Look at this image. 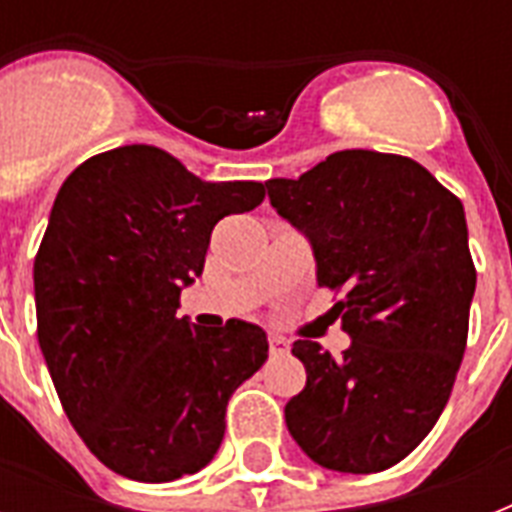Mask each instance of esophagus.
<instances>
[{"label": "esophagus", "mask_w": 512, "mask_h": 512, "mask_svg": "<svg viewBox=\"0 0 512 512\" xmlns=\"http://www.w3.org/2000/svg\"><path fill=\"white\" fill-rule=\"evenodd\" d=\"M268 348H271V356H287L289 342L279 335H271V340H268Z\"/></svg>", "instance_id": "34e87169"}]
</instances>
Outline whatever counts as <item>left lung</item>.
Here are the masks:
<instances>
[{
  "instance_id": "1",
  "label": "left lung",
  "mask_w": 512,
  "mask_h": 512,
  "mask_svg": "<svg viewBox=\"0 0 512 512\" xmlns=\"http://www.w3.org/2000/svg\"><path fill=\"white\" fill-rule=\"evenodd\" d=\"M265 185L311 239L319 287L340 295L329 316L353 337L340 358L292 345L308 382L284 409L289 433L321 468H393L438 422L468 345L476 265L462 201L409 156L361 148Z\"/></svg>"
}]
</instances>
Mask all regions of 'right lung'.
<instances>
[{"instance_id": "1", "label": "right lung", "mask_w": 512, "mask_h": 512, "mask_svg": "<svg viewBox=\"0 0 512 512\" xmlns=\"http://www.w3.org/2000/svg\"><path fill=\"white\" fill-rule=\"evenodd\" d=\"M263 199V183H204L154 146L90 156L58 191L34 260L36 337L63 412L119 476L204 468L233 390L265 364L255 324L177 319L212 228Z\"/></svg>"}]
</instances>
